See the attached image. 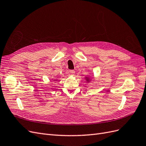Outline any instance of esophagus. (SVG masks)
<instances>
[{
    "label": "esophagus",
    "mask_w": 146,
    "mask_h": 146,
    "mask_svg": "<svg viewBox=\"0 0 146 146\" xmlns=\"http://www.w3.org/2000/svg\"><path fill=\"white\" fill-rule=\"evenodd\" d=\"M69 74H70V75H71V76H74L75 74H76V71H75L74 70H70Z\"/></svg>",
    "instance_id": "1"
}]
</instances>
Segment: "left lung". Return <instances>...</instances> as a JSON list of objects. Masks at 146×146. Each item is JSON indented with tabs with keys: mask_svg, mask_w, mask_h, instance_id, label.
<instances>
[{
	"mask_svg": "<svg viewBox=\"0 0 146 146\" xmlns=\"http://www.w3.org/2000/svg\"><path fill=\"white\" fill-rule=\"evenodd\" d=\"M85 78L86 79V82H87L88 83V82H90L91 80V77H85Z\"/></svg>",
	"mask_w": 146,
	"mask_h": 146,
	"instance_id": "8db88e82",
	"label": "left lung"
}]
</instances>
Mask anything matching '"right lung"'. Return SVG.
Here are the masks:
<instances>
[{
	"instance_id": "add662e5",
	"label": "right lung",
	"mask_w": 146,
	"mask_h": 146,
	"mask_svg": "<svg viewBox=\"0 0 146 146\" xmlns=\"http://www.w3.org/2000/svg\"><path fill=\"white\" fill-rule=\"evenodd\" d=\"M57 80H54V82H56Z\"/></svg>"
}]
</instances>
